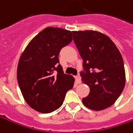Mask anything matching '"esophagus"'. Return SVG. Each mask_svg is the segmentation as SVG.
Here are the masks:
<instances>
[{"instance_id":"obj_1","label":"esophagus","mask_w":133,"mask_h":133,"mask_svg":"<svg viewBox=\"0 0 133 133\" xmlns=\"http://www.w3.org/2000/svg\"><path fill=\"white\" fill-rule=\"evenodd\" d=\"M75 81H76L77 84H80V83H81V77H80L79 75L75 76Z\"/></svg>"}]
</instances>
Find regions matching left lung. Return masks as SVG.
<instances>
[{
    "instance_id": "8db88e82",
    "label": "left lung",
    "mask_w": 133,
    "mask_h": 133,
    "mask_svg": "<svg viewBox=\"0 0 133 133\" xmlns=\"http://www.w3.org/2000/svg\"><path fill=\"white\" fill-rule=\"evenodd\" d=\"M73 40L83 59V83L89 86L88 96L82 99L92 110H104L118 98L126 82L124 61L112 41L93 30L72 31Z\"/></svg>"
}]
</instances>
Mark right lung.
<instances>
[{"label": "right lung", "mask_w": 133, "mask_h": 133, "mask_svg": "<svg viewBox=\"0 0 133 133\" xmlns=\"http://www.w3.org/2000/svg\"><path fill=\"white\" fill-rule=\"evenodd\" d=\"M72 41L71 31L49 26L34 37L20 57L19 87L29 106L39 112L58 109L73 87L75 78L64 74L58 60L61 49Z\"/></svg>", "instance_id": "add662e5"}]
</instances>
